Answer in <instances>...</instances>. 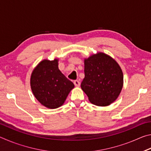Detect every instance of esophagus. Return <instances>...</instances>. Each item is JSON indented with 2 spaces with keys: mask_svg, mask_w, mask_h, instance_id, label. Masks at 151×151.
<instances>
[{
  "mask_svg": "<svg viewBox=\"0 0 151 151\" xmlns=\"http://www.w3.org/2000/svg\"><path fill=\"white\" fill-rule=\"evenodd\" d=\"M74 85H75L76 86H79L81 85L80 82H79V81H78V80L74 81Z\"/></svg>",
  "mask_w": 151,
  "mask_h": 151,
  "instance_id": "obj_1",
  "label": "esophagus"
}]
</instances>
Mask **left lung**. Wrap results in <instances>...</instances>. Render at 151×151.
<instances>
[{
  "instance_id": "obj_1",
  "label": "left lung",
  "mask_w": 151,
  "mask_h": 151,
  "mask_svg": "<svg viewBox=\"0 0 151 151\" xmlns=\"http://www.w3.org/2000/svg\"><path fill=\"white\" fill-rule=\"evenodd\" d=\"M123 75L115 60L103 52L85 60V78L81 88L95 105L108 106L122 90Z\"/></svg>"
}]
</instances>
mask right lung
<instances>
[{"label":"right lung","mask_w":151,"mask_h":151,"mask_svg":"<svg viewBox=\"0 0 151 151\" xmlns=\"http://www.w3.org/2000/svg\"><path fill=\"white\" fill-rule=\"evenodd\" d=\"M30 86L42 105L57 109L65 103L75 86L58 69V60L55 59L44 60L37 66L31 75Z\"/></svg>","instance_id":"add662e5"}]
</instances>
